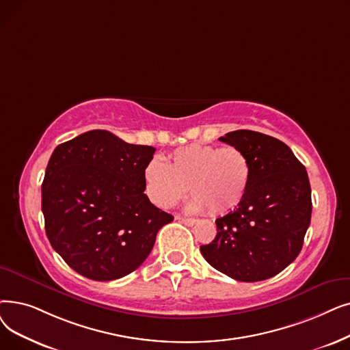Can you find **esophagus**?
I'll use <instances>...</instances> for the list:
<instances>
[{
    "label": "esophagus",
    "instance_id": "esophagus-1",
    "mask_svg": "<svg viewBox=\"0 0 350 350\" xmlns=\"http://www.w3.org/2000/svg\"><path fill=\"white\" fill-rule=\"evenodd\" d=\"M180 223H183L186 226H194L196 224V220L194 219H189V217H183V216H177L176 217Z\"/></svg>",
    "mask_w": 350,
    "mask_h": 350
}]
</instances>
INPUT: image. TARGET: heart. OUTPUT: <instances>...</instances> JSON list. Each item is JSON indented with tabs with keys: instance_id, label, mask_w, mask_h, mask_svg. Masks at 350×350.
Here are the masks:
<instances>
[{
	"instance_id": "1",
	"label": "heart",
	"mask_w": 350,
	"mask_h": 350,
	"mask_svg": "<svg viewBox=\"0 0 350 350\" xmlns=\"http://www.w3.org/2000/svg\"><path fill=\"white\" fill-rule=\"evenodd\" d=\"M151 202L170 208L190 191L191 211L211 215L236 208L245 199L252 180V165L239 147L190 144L165 159L151 160L144 170Z\"/></svg>"
}]
</instances>
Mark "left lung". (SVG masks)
Listing matches in <instances>:
<instances>
[{"label":"left lung","instance_id":"8db88e82","mask_svg":"<svg viewBox=\"0 0 350 350\" xmlns=\"http://www.w3.org/2000/svg\"><path fill=\"white\" fill-rule=\"evenodd\" d=\"M219 140L245 151L252 180L245 199L216 220L217 234L200 252L210 266L234 280H266L301 250L312 216L308 172L291 148L267 134L236 130Z\"/></svg>","mask_w":350,"mask_h":350}]
</instances>
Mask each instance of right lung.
<instances>
[{
	"label": "right lung",
	"mask_w": 350,
	"mask_h": 350,
	"mask_svg": "<svg viewBox=\"0 0 350 350\" xmlns=\"http://www.w3.org/2000/svg\"><path fill=\"white\" fill-rule=\"evenodd\" d=\"M156 148L91 130L55 147L41 186L45 233L81 276L116 280L137 269L173 216L144 194Z\"/></svg>",
	"instance_id": "right-lung-1"
}]
</instances>
